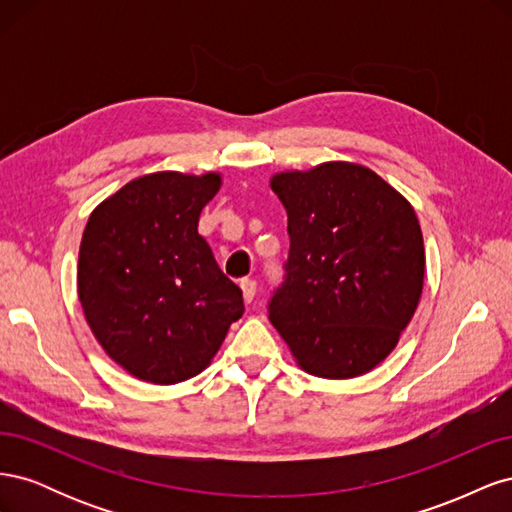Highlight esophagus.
<instances>
[{
	"label": "esophagus",
	"instance_id": "1",
	"mask_svg": "<svg viewBox=\"0 0 512 512\" xmlns=\"http://www.w3.org/2000/svg\"><path fill=\"white\" fill-rule=\"evenodd\" d=\"M241 292H243V301L252 303V299L256 297V282L254 280H241Z\"/></svg>",
	"mask_w": 512,
	"mask_h": 512
}]
</instances>
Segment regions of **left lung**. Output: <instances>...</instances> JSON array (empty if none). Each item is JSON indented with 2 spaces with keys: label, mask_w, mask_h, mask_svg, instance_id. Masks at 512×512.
I'll return each mask as SVG.
<instances>
[{
  "label": "left lung",
  "mask_w": 512,
  "mask_h": 512,
  "mask_svg": "<svg viewBox=\"0 0 512 512\" xmlns=\"http://www.w3.org/2000/svg\"><path fill=\"white\" fill-rule=\"evenodd\" d=\"M269 185L290 235L271 324L307 374H367L395 350L423 294L425 243L412 205L354 162L282 170Z\"/></svg>",
  "instance_id": "obj_1"
}]
</instances>
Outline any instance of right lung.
I'll return each instance as SVG.
<instances>
[{"mask_svg": "<svg viewBox=\"0 0 512 512\" xmlns=\"http://www.w3.org/2000/svg\"><path fill=\"white\" fill-rule=\"evenodd\" d=\"M222 173L160 170L136 177L91 211L76 288L98 344L130 376L175 384L218 354L243 297L220 271L198 218Z\"/></svg>", "mask_w": 512, "mask_h": 512, "instance_id": "right-lung-1", "label": "right lung"}]
</instances>
